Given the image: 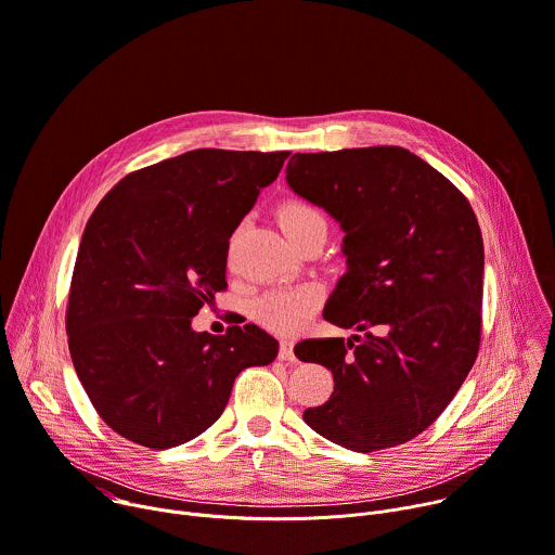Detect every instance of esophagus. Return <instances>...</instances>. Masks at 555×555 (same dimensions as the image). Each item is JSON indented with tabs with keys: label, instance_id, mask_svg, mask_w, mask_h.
<instances>
[{
	"label": "esophagus",
	"instance_id": "1",
	"mask_svg": "<svg viewBox=\"0 0 555 555\" xmlns=\"http://www.w3.org/2000/svg\"><path fill=\"white\" fill-rule=\"evenodd\" d=\"M279 359H281V361H296V354H294V341H292V339H283V341H281Z\"/></svg>",
	"mask_w": 555,
	"mask_h": 555
}]
</instances>
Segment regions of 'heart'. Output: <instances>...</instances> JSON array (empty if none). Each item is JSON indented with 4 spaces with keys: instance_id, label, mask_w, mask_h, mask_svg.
<instances>
[{
    "instance_id": "b5f03b06",
    "label": "heart",
    "mask_w": 555,
    "mask_h": 555,
    "mask_svg": "<svg viewBox=\"0 0 555 555\" xmlns=\"http://www.w3.org/2000/svg\"><path fill=\"white\" fill-rule=\"evenodd\" d=\"M276 222L283 233L298 244L305 235L326 227L324 216L307 201H285L276 211ZM322 289L315 285H292L268 292L257 302V320L281 335L302 328L320 309Z\"/></svg>"
}]
</instances>
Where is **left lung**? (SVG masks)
Wrapping results in <instances>:
<instances>
[{
    "label": "left lung",
    "mask_w": 555,
    "mask_h": 555,
    "mask_svg": "<svg viewBox=\"0 0 555 555\" xmlns=\"http://www.w3.org/2000/svg\"><path fill=\"white\" fill-rule=\"evenodd\" d=\"M287 184L339 222L348 272L324 320L363 333L294 346L335 384L302 418L350 451L403 444L444 412L479 352L483 242L475 211L447 176L399 145L298 152Z\"/></svg>",
    "instance_id": "left-lung-1"
}]
</instances>
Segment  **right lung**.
Returning a JSON list of instances; mask_svg holds the SVG:
<instances>
[{
  "label": "right lung",
  "instance_id": "obj_1",
  "mask_svg": "<svg viewBox=\"0 0 555 555\" xmlns=\"http://www.w3.org/2000/svg\"><path fill=\"white\" fill-rule=\"evenodd\" d=\"M289 152L203 147L124 176L87 222L67 302L78 379L121 438L160 451L224 412L235 377L279 341L255 324L196 333L227 289L229 240Z\"/></svg>",
  "mask_w": 555,
  "mask_h": 555
}]
</instances>
